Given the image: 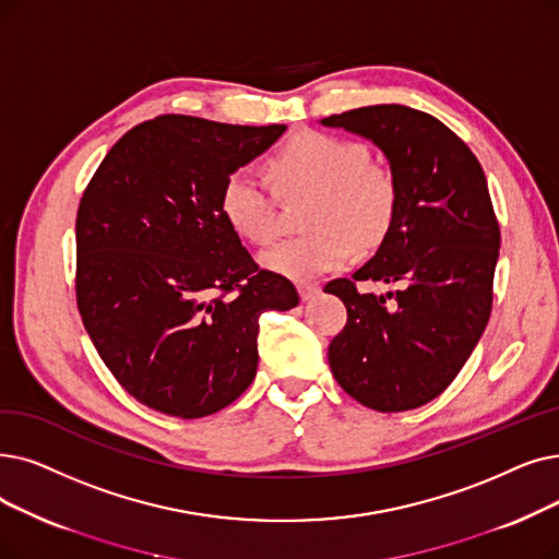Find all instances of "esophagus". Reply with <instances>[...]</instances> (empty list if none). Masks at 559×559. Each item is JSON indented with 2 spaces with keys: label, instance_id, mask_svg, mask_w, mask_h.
<instances>
[{
  "label": "esophagus",
  "instance_id": "1",
  "mask_svg": "<svg viewBox=\"0 0 559 559\" xmlns=\"http://www.w3.org/2000/svg\"><path fill=\"white\" fill-rule=\"evenodd\" d=\"M299 295L304 301H310L320 295V285L318 283H299Z\"/></svg>",
  "mask_w": 559,
  "mask_h": 559
}]
</instances>
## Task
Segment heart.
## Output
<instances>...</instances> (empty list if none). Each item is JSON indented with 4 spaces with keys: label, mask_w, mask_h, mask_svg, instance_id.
<instances>
[{
    "label": "heart",
    "mask_w": 559,
    "mask_h": 559,
    "mask_svg": "<svg viewBox=\"0 0 559 559\" xmlns=\"http://www.w3.org/2000/svg\"><path fill=\"white\" fill-rule=\"evenodd\" d=\"M270 176L283 197L310 193L306 233L278 241L260 255L264 270L289 281H310L349 262L354 249L370 251L391 233L397 182L372 164L362 143L322 132H299L270 159ZM228 228L251 245L274 235V203L251 168H237L219 191Z\"/></svg>",
    "instance_id": "1"
}]
</instances>
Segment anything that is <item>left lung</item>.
<instances>
[{
    "instance_id": "obj_1",
    "label": "left lung",
    "mask_w": 559,
    "mask_h": 559,
    "mask_svg": "<svg viewBox=\"0 0 559 559\" xmlns=\"http://www.w3.org/2000/svg\"><path fill=\"white\" fill-rule=\"evenodd\" d=\"M370 139L391 164L397 214L372 260L326 283L347 324L329 345V366L362 406L397 414L439 397L487 329L500 228L477 157L439 118L404 105H374L322 118ZM360 280L393 294H360Z\"/></svg>"
}]
</instances>
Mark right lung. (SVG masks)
Segmentation results:
<instances>
[{
	"instance_id": "add662e5",
	"label": "right lung",
	"mask_w": 559,
	"mask_h": 559,
	"mask_svg": "<svg viewBox=\"0 0 559 559\" xmlns=\"http://www.w3.org/2000/svg\"><path fill=\"white\" fill-rule=\"evenodd\" d=\"M166 114L116 141L78 210V308L116 381L193 420L247 391L264 310L299 304L219 212L224 180L285 132Z\"/></svg>"
}]
</instances>
